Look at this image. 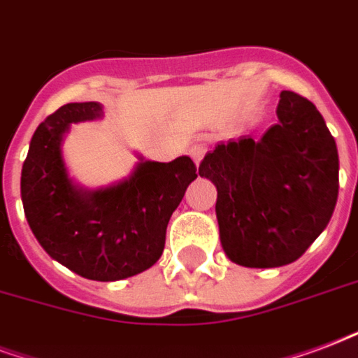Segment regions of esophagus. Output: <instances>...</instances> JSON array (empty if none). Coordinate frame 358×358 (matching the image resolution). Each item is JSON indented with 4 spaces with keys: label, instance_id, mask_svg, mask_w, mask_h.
<instances>
[{
    "label": "esophagus",
    "instance_id": "esophagus-1",
    "mask_svg": "<svg viewBox=\"0 0 358 358\" xmlns=\"http://www.w3.org/2000/svg\"><path fill=\"white\" fill-rule=\"evenodd\" d=\"M206 150H208L206 143H194L189 149V155L192 157V160H194L196 166L201 162V158H203V155H206Z\"/></svg>",
    "mask_w": 358,
    "mask_h": 358
}]
</instances>
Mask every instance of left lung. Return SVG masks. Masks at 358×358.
<instances>
[{
	"label": "left lung",
	"mask_w": 358,
	"mask_h": 358,
	"mask_svg": "<svg viewBox=\"0 0 358 358\" xmlns=\"http://www.w3.org/2000/svg\"><path fill=\"white\" fill-rule=\"evenodd\" d=\"M278 120L260 139L219 143L198 169L217 187L222 249L247 268L300 259L327 228L338 200V149L317 107L283 90Z\"/></svg>",
	"instance_id": "1"
}]
</instances>
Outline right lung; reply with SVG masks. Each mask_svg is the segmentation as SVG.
<instances>
[{"mask_svg":"<svg viewBox=\"0 0 358 358\" xmlns=\"http://www.w3.org/2000/svg\"><path fill=\"white\" fill-rule=\"evenodd\" d=\"M103 115L98 101L67 103L37 126L20 177L24 213L45 251L83 278L118 281L164 251L169 217L194 181V162L143 160L113 187L85 190L67 176L62 139L73 122Z\"/></svg>","mask_w":358,"mask_h":358,"instance_id":"1","label":"right lung"}]
</instances>
